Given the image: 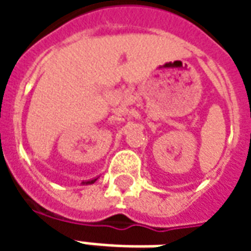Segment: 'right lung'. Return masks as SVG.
<instances>
[{
  "mask_svg": "<svg viewBox=\"0 0 251 251\" xmlns=\"http://www.w3.org/2000/svg\"><path fill=\"white\" fill-rule=\"evenodd\" d=\"M95 180H97V179L90 180V181H84V183H83V184H93V183H95Z\"/></svg>",
  "mask_w": 251,
  "mask_h": 251,
  "instance_id": "1",
  "label": "right lung"
}]
</instances>
